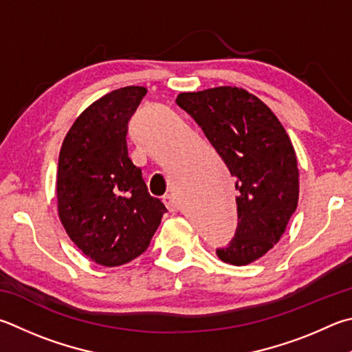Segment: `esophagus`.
Masks as SVG:
<instances>
[{"label": "esophagus", "mask_w": 352, "mask_h": 352, "mask_svg": "<svg viewBox=\"0 0 352 352\" xmlns=\"http://www.w3.org/2000/svg\"><path fill=\"white\" fill-rule=\"evenodd\" d=\"M163 201L166 204V208L172 210V212H174V210H178V208H180V203H178L177 197L174 194H166L163 197Z\"/></svg>", "instance_id": "obj_1"}]
</instances>
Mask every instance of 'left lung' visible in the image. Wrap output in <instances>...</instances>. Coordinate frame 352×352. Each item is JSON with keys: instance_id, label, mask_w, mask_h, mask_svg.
I'll list each match as a JSON object with an SVG mask.
<instances>
[{"instance_id": "obj_1", "label": "left lung", "mask_w": 352, "mask_h": 352, "mask_svg": "<svg viewBox=\"0 0 352 352\" xmlns=\"http://www.w3.org/2000/svg\"><path fill=\"white\" fill-rule=\"evenodd\" d=\"M177 104L201 127L239 190L235 235L217 255L235 266L252 263L274 248L296 212L298 169L291 140L270 107L245 89L184 92Z\"/></svg>"}]
</instances>
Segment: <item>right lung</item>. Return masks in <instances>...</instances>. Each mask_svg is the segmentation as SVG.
Returning a JSON list of instances; mask_svg holds the SVG:
<instances>
[{
  "label": "right lung",
  "mask_w": 352,
  "mask_h": 352,
  "mask_svg": "<svg viewBox=\"0 0 352 352\" xmlns=\"http://www.w3.org/2000/svg\"><path fill=\"white\" fill-rule=\"evenodd\" d=\"M146 92L127 86L95 101L75 120L60 151V220L82 254L107 267L142 255L168 212L127 152V123Z\"/></svg>",
  "instance_id": "obj_1"
}]
</instances>
